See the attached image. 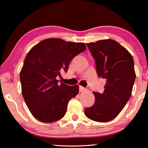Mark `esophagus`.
I'll return each instance as SVG.
<instances>
[{
	"label": "esophagus",
	"instance_id": "1",
	"mask_svg": "<svg viewBox=\"0 0 148 148\" xmlns=\"http://www.w3.org/2000/svg\"><path fill=\"white\" fill-rule=\"evenodd\" d=\"M79 92H84L85 91H86V89L84 88V87H83L82 86H79Z\"/></svg>",
	"mask_w": 148,
	"mask_h": 148
}]
</instances>
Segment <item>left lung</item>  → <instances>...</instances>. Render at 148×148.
<instances>
[{
    "instance_id": "1",
    "label": "left lung",
    "mask_w": 148,
    "mask_h": 148,
    "mask_svg": "<svg viewBox=\"0 0 148 148\" xmlns=\"http://www.w3.org/2000/svg\"><path fill=\"white\" fill-rule=\"evenodd\" d=\"M95 59L99 77L106 79L102 93L93 92V106L85 109L89 119L110 121L117 116L131 97L136 73L128 50L112 39L86 44Z\"/></svg>"
}]
</instances>
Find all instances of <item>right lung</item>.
<instances>
[{
	"label": "right lung",
	"mask_w": 148,
	"mask_h": 148,
	"mask_svg": "<svg viewBox=\"0 0 148 148\" xmlns=\"http://www.w3.org/2000/svg\"><path fill=\"white\" fill-rule=\"evenodd\" d=\"M86 49L82 42L50 38L42 40L28 52L20 72L21 92L32 116L38 121H59L66 114L70 100L79 92L77 85L59 84L60 71H68L74 57Z\"/></svg>",
	"instance_id": "obj_1"
}]
</instances>
